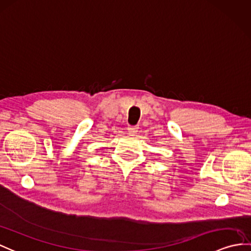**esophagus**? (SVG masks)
<instances>
[{"instance_id": "obj_1", "label": "esophagus", "mask_w": 251, "mask_h": 251, "mask_svg": "<svg viewBox=\"0 0 251 251\" xmlns=\"http://www.w3.org/2000/svg\"><path fill=\"white\" fill-rule=\"evenodd\" d=\"M127 131L131 133H136L138 131V126H127Z\"/></svg>"}]
</instances>
